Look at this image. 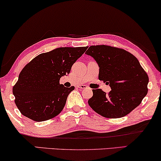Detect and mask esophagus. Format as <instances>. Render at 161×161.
<instances>
[{
  "label": "esophagus",
  "instance_id": "esophagus-1",
  "mask_svg": "<svg viewBox=\"0 0 161 161\" xmlns=\"http://www.w3.org/2000/svg\"><path fill=\"white\" fill-rule=\"evenodd\" d=\"M78 88H79L80 89H86L87 86L85 85H78Z\"/></svg>",
  "mask_w": 161,
  "mask_h": 161
}]
</instances>
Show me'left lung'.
Instances as JSON below:
<instances>
[{
    "mask_svg": "<svg viewBox=\"0 0 161 161\" xmlns=\"http://www.w3.org/2000/svg\"><path fill=\"white\" fill-rule=\"evenodd\" d=\"M85 54L97 62L99 80L112 89L108 93L93 89L88 103L94 111L106 118H119L141 104L147 94L149 77L132 54L106 45L91 46Z\"/></svg>",
    "mask_w": 161,
    "mask_h": 161,
    "instance_id": "1",
    "label": "left lung"
}]
</instances>
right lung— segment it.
I'll use <instances>...</instances> for the list:
<instances>
[{
  "mask_svg": "<svg viewBox=\"0 0 161 161\" xmlns=\"http://www.w3.org/2000/svg\"><path fill=\"white\" fill-rule=\"evenodd\" d=\"M87 47H61L40 54L24 66L13 86L14 102L23 115L44 121L58 115L75 87L60 84Z\"/></svg>",
  "mask_w": 161,
  "mask_h": 161,
  "instance_id": "right-lung-1",
  "label": "right lung"
}]
</instances>
